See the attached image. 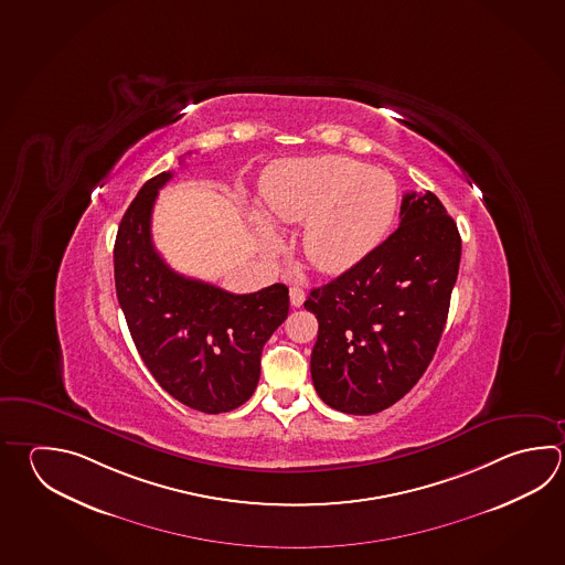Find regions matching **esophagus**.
Masks as SVG:
<instances>
[{
  "instance_id": "34e87169",
  "label": "esophagus",
  "mask_w": 565,
  "mask_h": 565,
  "mask_svg": "<svg viewBox=\"0 0 565 565\" xmlns=\"http://www.w3.org/2000/svg\"><path fill=\"white\" fill-rule=\"evenodd\" d=\"M289 301H291V306H294V308H301V306H303V301H306V291L299 288V286L289 288Z\"/></svg>"
}]
</instances>
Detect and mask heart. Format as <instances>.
I'll use <instances>...</instances> for the list:
<instances>
[{
    "mask_svg": "<svg viewBox=\"0 0 565 565\" xmlns=\"http://www.w3.org/2000/svg\"><path fill=\"white\" fill-rule=\"evenodd\" d=\"M259 188L267 220L306 224L303 256L328 276L372 256L390 234L399 203L390 173L333 153L277 161L264 171ZM252 220L274 242L266 217L252 212Z\"/></svg>",
    "mask_w": 565,
    "mask_h": 565,
    "instance_id": "heart-1",
    "label": "heart"
}]
</instances>
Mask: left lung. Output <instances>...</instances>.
<instances>
[{
	"instance_id": "left-lung-1",
	"label": "left lung",
	"mask_w": 565,
	"mask_h": 565,
	"mask_svg": "<svg viewBox=\"0 0 565 565\" xmlns=\"http://www.w3.org/2000/svg\"><path fill=\"white\" fill-rule=\"evenodd\" d=\"M399 227L360 266L313 288L311 380L326 404L372 416L424 375L446 328L461 237L436 193L407 192Z\"/></svg>"
}]
</instances>
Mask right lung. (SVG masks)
<instances>
[{"label":"right lung","mask_w":565,"mask_h":565,"mask_svg":"<svg viewBox=\"0 0 565 565\" xmlns=\"http://www.w3.org/2000/svg\"><path fill=\"white\" fill-rule=\"evenodd\" d=\"M171 171L143 183L114 245V276L131 340L156 382L203 414H224L256 392L262 350L286 321L289 291L225 289L173 271L151 242V212Z\"/></svg>","instance_id":"1"}]
</instances>
